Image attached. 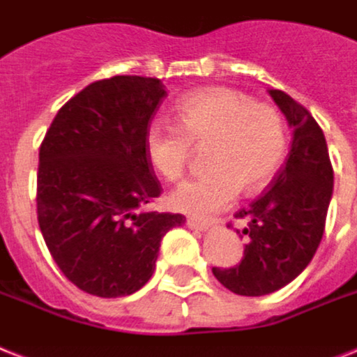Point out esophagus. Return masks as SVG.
Segmentation results:
<instances>
[{
  "mask_svg": "<svg viewBox=\"0 0 357 357\" xmlns=\"http://www.w3.org/2000/svg\"><path fill=\"white\" fill-rule=\"evenodd\" d=\"M187 225L190 229H194V231H202V233H204V231H208V227H211L207 222H199V220L196 218H188Z\"/></svg>",
  "mask_w": 357,
  "mask_h": 357,
  "instance_id": "34e87169",
  "label": "esophagus"
}]
</instances>
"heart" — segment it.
Returning <instances> with one entry per match:
<instances>
[{
	"label": "heart",
	"instance_id": "heart-1",
	"mask_svg": "<svg viewBox=\"0 0 357 357\" xmlns=\"http://www.w3.org/2000/svg\"><path fill=\"white\" fill-rule=\"evenodd\" d=\"M178 126L152 123L144 150L152 167L167 181L185 174L190 144H207L208 170L185 181L170 196L176 211L208 218L233 204L242 190L260 192L286 155V128L280 113L255 104L231 88H205L188 93L176 108Z\"/></svg>",
	"mask_w": 357,
	"mask_h": 357
}]
</instances>
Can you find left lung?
<instances>
[{
	"instance_id": "1",
	"label": "left lung",
	"mask_w": 357,
	"mask_h": 357,
	"mask_svg": "<svg viewBox=\"0 0 357 357\" xmlns=\"http://www.w3.org/2000/svg\"><path fill=\"white\" fill-rule=\"evenodd\" d=\"M269 95L291 128L288 161L259 199L234 214L248 220L242 262L213 268L225 288L245 297L273 294L303 273L319 248L334 192V170L319 124L284 91L269 89Z\"/></svg>"
}]
</instances>
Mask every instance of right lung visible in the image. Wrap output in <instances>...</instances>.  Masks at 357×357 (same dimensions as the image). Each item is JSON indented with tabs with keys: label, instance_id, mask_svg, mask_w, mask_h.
I'll return each instance as SVG.
<instances>
[{
	"label": "right lung",
	"instance_id": "1",
	"mask_svg": "<svg viewBox=\"0 0 357 357\" xmlns=\"http://www.w3.org/2000/svg\"><path fill=\"white\" fill-rule=\"evenodd\" d=\"M167 95L158 78L112 77L63 104L40 146L38 224L54 262L86 294H135L161 238L185 216L149 211L161 194L144 133Z\"/></svg>",
	"mask_w": 357,
	"mask_h": 357
}]
</instances>
